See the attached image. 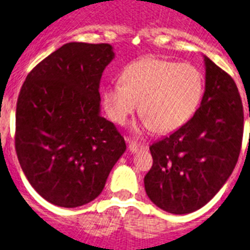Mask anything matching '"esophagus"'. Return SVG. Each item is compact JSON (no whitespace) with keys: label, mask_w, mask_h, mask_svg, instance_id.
<instances>
[{"label":"esophagus","mask_w":250,"mask_h":250,"mask_svg":"<svg viewBox=\"0 0 250 250\" xmlns=\"http://www.w3.org/2000/svg\"><path fill=\"white\" fill-rule=\"evenodd\" d=\"M129 150H131L132 153H137V151H141V150H145L146 149V145L144 144H139L133 141V140H129Z\"/></svg>","instance_id":"34e87169"}]
</instances>
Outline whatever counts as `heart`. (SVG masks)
<instances>
[{
  "label": "heart",
  "instance_id": "1",
  "mask_svg": "<svg viewBox=\"0 0 250 250\" xmlns=\"http://www.w3.org/2000/svg\"><path fill=\"white\" fill-rule=\"evenodd\" d=\"M122 82L111 83L103 93L107 117L125 125L140 103L144 127L168 133L191 118L204 95V77L191 64L144 58L123 69Z\"/></svg>",
  "mask_w": 250,
  "mask_h": 250
}]
</instances>
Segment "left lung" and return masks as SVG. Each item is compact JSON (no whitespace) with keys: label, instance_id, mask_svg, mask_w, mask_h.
<instances>
[{"label":"left lung","instance_id":"8db88e82","mask_svg":"<svg viewBox=\"0 0 250 250\" xmlns=\"http://www.w3.org/2000/svg\"><path fill=\"white\" fill-rule=\"evenodd\" d=\"M243 132L244 109L236 83L206 58L202 105L177 131L150 146L153 166L144 180L150 200L173 214L206 206L234 171Z\"/></svg>","mask_w":250,"mask_h":250}]
</instances>
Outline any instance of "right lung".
Masks as SVG:
<instances>
[{
	"mask_svg": "<svg viewBox=\"0 0 250 250\" xmlns=\"http://www.w3.org/2000/svg\"><path fill=\"white\" fill-rule=\"evenodd\" d=\"M109 43L70 42L26 76L16 103L15 150L25 177L47 202L76 208L103 191L125 143L100 117Z\"/></svg>",
	"mask_w": 250,
	"mask_h": 250,
	"instance_id": "obj_1",
	"label": "right lung"
}]
</instances>
